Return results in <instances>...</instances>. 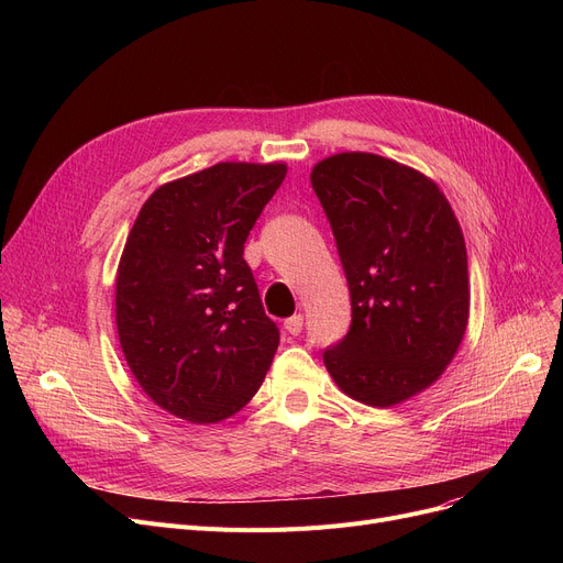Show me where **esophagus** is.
I'll use <instances>...</instances> for the list:
<instances>
[{"mask_svg":"<svg viewBox=\"0 0 563 563\" xmlns=\"http://www.w3.org/2000/svg\"><path fill=\"white\" fill-rule=\"evenodd\" d=\"M285 331L289 335H299L303 331V317L301 314H294V317L285 319Z\"/></svg>","mask_w":563,"mask_h":563,"instance_id":"1","label":"esophagus"}]
</instances>
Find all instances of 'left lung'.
Listing matches in <instances>:
<instances>
[{"instance_id": "obj_1", "label": "left lung", "mask_w": 563, "mask_h": 563, "mask_svg": "<svg viewBox=\"0 0 563 563\" xmlns=\"http://www.w3.org/2000/svg\"><path fill=\"white\" fill-rule=\"evenodd\" d=\"M310 183L351 294V327L323 365L356 401L401 404L445 372L465 335L461 225L427 175L372 153L321 159Z\"/></svg>"}]
</instances>
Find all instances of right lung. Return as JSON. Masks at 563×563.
<instances>
[{"mask_svg":"<svg viewBox=\"0 0 563 563\" xmlns=\"http://www.w3.org/2000/svg\"><path fill=\"white\" fill-rule=\"evenodd\" d=\"M285 164L221 162L141 207L115 276V327L143 393L170 416L221 422L260 390L280 342L246 236Z\"/></svg>","mask_w":563,"mask_h":563,"instance_id":"add662e5","label":"right lung"}]
</instances>
